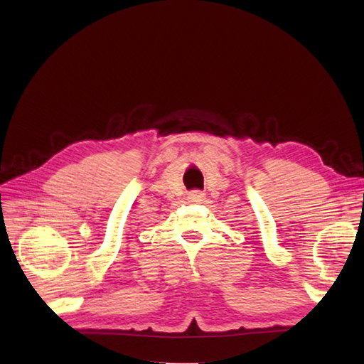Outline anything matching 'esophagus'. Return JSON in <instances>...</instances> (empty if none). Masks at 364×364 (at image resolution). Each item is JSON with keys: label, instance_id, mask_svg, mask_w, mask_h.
<instances>
[{"label": "esophagus", "instance_id": "34e87169", "mask_svg": "<svg viewBox=\"0 0 364 364\" xmlns=\"http://www.w3.org/2000/svg\"><path fill=\"white\" fill-rule=\"evenodd\" d=\"M188 198L191 200V202H202V200L205 198V194L200 191H192L188 194Z\"/></svg>", "mask_w": 364, "mask_h": 364}]
</instances>
